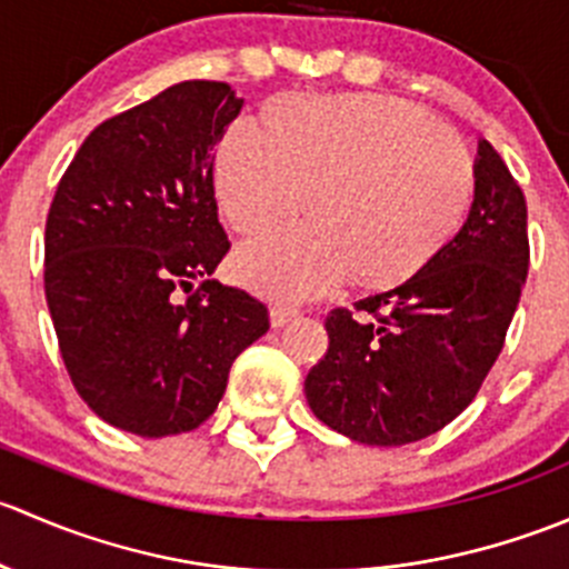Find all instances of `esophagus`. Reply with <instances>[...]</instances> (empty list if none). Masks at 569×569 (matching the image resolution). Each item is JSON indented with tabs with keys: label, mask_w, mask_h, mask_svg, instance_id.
<instances>
[{
	"label": "esophagus",
	"mask_w": 569,
	"mask_h": 569,
	"mask_svg": "<svg viewBox=\"0 0 569 569\" xmlns=\"http://www.w3.org/2000/svg\"><path fill=\"white\" fill-rule=\"evenodd\" d=\"M297 317H300V311H297V308H291V306H283V302H278V306L269 308V321H272V327L289 325V321L297 319Z\"/></svg>",
	"instance_id": "obj_1"
}]
</instances>
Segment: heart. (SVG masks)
Returning <instances> with one entry per match:
<instances>
[{
	"mask_svg": "<svg viewBox=\"0 0 569 569\" xmlns=\"http://www.w3.org/2000/svg\"><path fill=\"white\" fill-rule=\"evenodd\" d=\"M228 226L244 237L306 209L311 222L248 244L233 258L244 283L311 297L349 274L393 289L429 267L460 233L476 164L460 137L391 96H283L233 129L214 159Z\"/></svg>",
	"mask_w": 569,
	"mask_h": 569,
	"instance_id": "1",
	"label": "heart"
}]
</instances>
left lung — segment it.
Wrapping results in <instances>:
<instances>
[{
    "label": "left lung",
    "mask_w": 569,
    "mask_h": 569,
    "mask_svg": "<svg viewBox=\"0 0 569 569\" xmlns=\"http://www.w3.org/2000/svg\"><path fill=\"white\" fill-rule=\"evenodd\" d=\"M529 274L526 198L479 142L470 214L423 272L327 313L325 358L308 371L313 416L366 446L429 438L476 399L507 341Z\"/></svg>",
    "instance_id": "obj_1"
}]
</instances>
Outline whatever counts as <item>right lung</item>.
I'll return each mask as SVG.
<instances>
[{"mask_svg": "<svg viewBox=\"0 0 569 569\" xmlns=\"http://www.w3.org/2000/svg\"><path fill=\"white\" fill-rule=\"evenodd\" d=\"M242 104L226 82H178L96 126L57 183L46 302L73 388L123 432L200 427L269 330L261 300L211 280L231 250L214 151Z\"/></svg>", "mask_w": 569, "mask_h": 569, "instance_id": "obj_1", "label": "right lung"}]
</instances>
